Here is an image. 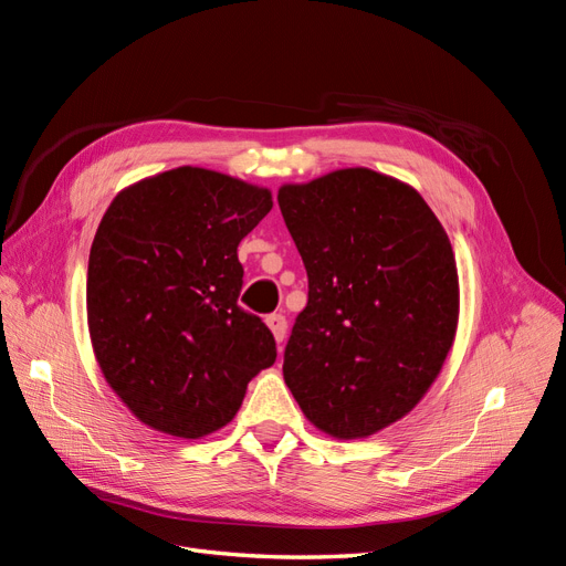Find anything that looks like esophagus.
<instances>
[{"instance_id":"1","label":"esophagus","mask_w":566,"mask_h":566,"mask_svg":"<svg viewBox=\"0 0 566 566\" xmlns=\"http://www.w3.org/2000/svg\"><path fill=\"white\" fill-rule=\"evenodd\" d=\"M266 325L271 328V333H273V339L281 342L285 339V333H287V321H285V316L283 314H271V316H266Z\"/></svg>"}]
</instances>
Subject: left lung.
<instances>
[{
	"label": "left lung",
	"instance_id": "obj_1",
	"mask_svg": "<svg viewBox=\"0 0 566 566\" xmlns=\"http://www.w3.org/2000/svg\"><path fill=\"white\" fill-rule=\"evenodd\" d=\"M279 205L310 276L285 385L316 430L366 439L422 401L453 347L451 241L413 186L368 167L283 184Z\"/></svg>",
	"mask_w": 566,
	"mask_h": 566
}]
</instances>
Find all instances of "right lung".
Segmentation results:
<instances>
[{
  "label": "right lung",
  "mask_w": 566,
  "mask_h": 566,
  "mask_svg": "<svg viewBox=\"0 0 566 566\" xmlns=\"http://www.w3.org/2000/svg\"><path fill=\"white\" fill-rule=\"evenodd\" d=\"M271 208L269 188L191 165L108 205L90 252V337L108 387L150 430H221L276 361L271 331L238 306V243Z\"/></svg>",
  "instance_id": "obj_1"
}]
</instances>
